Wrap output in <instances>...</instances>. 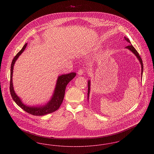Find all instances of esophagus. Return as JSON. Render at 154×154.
Here are the masks:
<instances>
[{"label":"esophagus","mask_w":154,"mask_h":154,"mask_svg":"<svg viewBox=\"0 0 154 154\" xmlns=\"http://www.w3.org/2000/svg\"><path fill=\"white\" fill-rule=\"evenodd\" d=\"M84 73V70L83 69H80L77 72L78 75H82Z\"/></svg>","instance_id":"obj_1"}]
</instances>
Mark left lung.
I'll list each match as a JSON object with an SVG mask.
<instances>
[{"mask_svg": "<svg viewBox=\"0 0 154 154\" xmlns=\"http://www.w3.org/2000/svg\"><path fill=\"white\" fill-rule=\"evenodd\" d=\"M125 40H126V41H127L128 43H130V45H128V46H126L125 48H128V49H129L130 51H131L137 57V58H138L139 59V60L140 61V63H141V77H142V75H143V61H142V59L141 58V57H140V56L139 55V53H138V52L136 51V50L134 48V47L132 45V44H131V42H130V40H129V38H127V37H124ZM91 82H90V80L88 81V99L89 98V92H90V85H91Z\"/></svg>", "mask_w": 154, "mask_h": 154, "instance_id": "left-lung-1", "label": "left lung"}]
</instances>
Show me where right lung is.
<instances>
[{
  "instance_id": "right-lung-1",
  "label": "right lung",
  "mask_w": 154,
  "mask_h": 154,
  "mask_svg": "<svg viewBox=\"0 0 154 154\" xmlns=\"http://www.w3.org/2000/svg\"><path fill=\"white\" fill-rule=\"evenodd\" d=\"M26 45H27V43H26L23 45L21 51L18 52L17 54L15 56L14 58L13 59V61L11 62V70H10V94L13 100L16 103V104L24 111L33 116H42L53 112L58 109L62 103L63 102V100L64 98L66 85L68 84V83L70 81L73 79L74 77L76 75V73L72 72L70 73L63 74L59 76L51 99L45 105H44L43 106H40V107H33V106L30 107V106H27L25 105L22 102L20 98L15 93L13 85L12 77H13V67H14L15 62L19 57V56L25 50V48L26 47Z\"/></svg>"
}]
</instances>
